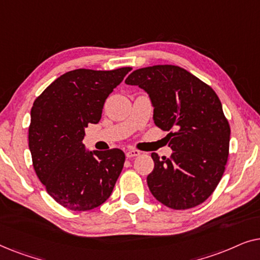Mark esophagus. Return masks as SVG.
I'll return each instance as SVG.
<instances>
[{"mask_svg": "<svg viewBox=\"0 0 260 260\" xmlns=\"http://www.w3.org/2000/svg\"><path fill=\"white\" fill-rule=\"evenodd\" d=\"M125 155H126L127 158H133V157H136V156H140L141 151L136 150V149H130V150L126 151Z\"/></svg>", "mask_w": 260, "mask_h": 260, "instance_id": "34e87169", "label": "esophagus"}]
</instances>
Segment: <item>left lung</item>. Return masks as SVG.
<instances>
[{
	"mask_svg": "<svg viewBox=\"0 0 260 260\" xmlns=\"http://www.w3.org/2000/svg\"><path fill=\"white\" fill-rule=\"evenodd\" d=\"M150 97L154 122L168 131L173 154L152 152L147 177L156 200L173 209H188L211 197L225 172L231 129L214 90L184 69L156 65L134 71L125 79Z\"/></svg>",
	"mask_w": 260,
	"mask_h": 260,
	"instance_id": "left-lung-1",
	"label": "left lung"
}]
</instances>
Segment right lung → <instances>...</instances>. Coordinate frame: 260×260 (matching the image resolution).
Wrapping results in <instances>:
<instances>
[{
  "instance_id": "1",
  "label": "right lung",
  "mask_w": 260,
  "mask_h": 260,
  "mask_svg": "<svg viewBox=\"0 0 260 260\" xmlns=\"http://www.w3.org/2000/svg\"><path fill=\"white\" fill-rule=\"evenodd\" d=\"M131 70L70 71L35 99L28 130L34 170L67 209L90 211L112 193L125 155L120 149L88 151L83 140L85 127L101 120L106 98Z\"/></svg>"
}]
</instances>
